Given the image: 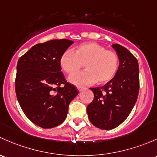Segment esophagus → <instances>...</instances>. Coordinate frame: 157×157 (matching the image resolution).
<instances>
[{
	"label": "esophagus",
	"instance_id": "obj_1",
	"mask_svg": "<svg viewBox=\"0 0 157 157\" xmlns=\"http://www.w3.org/2000/svg\"><path fill=\"white\" fill-rule=\"evenodd\" d=\"M77 89L78 90V91H81L82 90L84 89V87H81V86H77Z\"/></svg>",
	"mask_w": 157,
	"mask_h": 157
}]
</instances>
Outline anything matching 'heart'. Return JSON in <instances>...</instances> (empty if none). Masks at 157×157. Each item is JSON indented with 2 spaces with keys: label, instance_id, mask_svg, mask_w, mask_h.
<instances>
[{
  "label": "heart",
  "instance_id": "heart-1",
  "mask_svg": "<svg viewBox=\"0 0 157 157\" xmlns=\"http://www.w3.org/2000/svg\"><path fill=\"white\" fill-rule=\"evenodd\" d=\"M60 67L68 75H72L85 64L86 71L69 77V80L76 85L106 84L114 78L119 67V55L116 51L106 50L105 47L94 42L81 44L75 53L67 50L59 60Z\"/></svg>",
  "mask_w": 157,
  "mask_h": 157
}]
</instances>
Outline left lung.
<instances>
[{
  "mask_svg": "<svg viewBox=\"0 0 157 157\" xmlns=\"http://www.w3.org/2000/svg\"><path fill=\"white\" fill-rule=\"evenodd\" d=\"M112 46L119 55V70L114 78L105 85L90 88L94 100L87 106L90 122L105 130L115 128L127 119L138 99L140 88L135 56L119 44Z\"/></svg>",
  "mask_w": 157,
  "mask_h": 157,
  "instance_id": "8db88e82",
  "label": "left lung"
}]
</instances>
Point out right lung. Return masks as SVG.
I'll return each instance as SVG.
<instances>
[{"instance_id": "add662e5", "label": "right lung", "mask_w": 157, "mask_h": 157, "mask_svg": "<svg viewBox=\"0 0 157 157\" xmlns=\"http://www.w3.org/2000/svg\"><path fill=\"white\" fill-rule=\"evenodd\" d=\"M74 42L68 39L37 44L19 59L15 89L22 111L44 128L60 125L69 103L78 94L66 81L59 63L62 54Z\"/></svg>"}]
</instances>
